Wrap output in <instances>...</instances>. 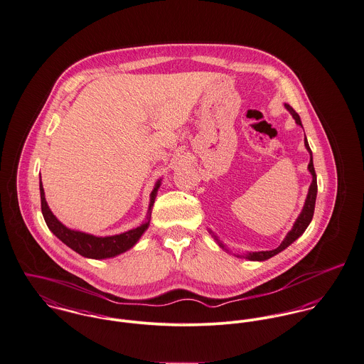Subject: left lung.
Masks as SVG:
<instances>
[{"label":"left lung","instance_id":"obj_1","mask_svg":"<svg viewBox=\"0 0 364 364\" xmlns=\"http://www.w3.org/2000/svg\"><path fill=\"white\" fill-rule=\"evenodd\" d=\"M284 107H286V109H287V112L293 116V119L296 120V122H297L299 125H301V120H300L299 114L291 109V106L284 105ZM301 127H303V125H301ZM304 145H306V149H307V151H309V154H310L309 171H310V173H311V176H313V181H311V184H310L309 194H307V198H306V202H304V206H303L301 213L299 215V218L296 219V222H294V225H293L291 230L286 235L284 240L281 242V245H279L278 248L271 250V251L248 252V254H245V255H244V258H247V259H250V261H265V259H268V258H271V257L277 255L278 252L283 251L286 247H289V245H290L291 242H294L296 239H299V237L304 233V230L307 229V226L310 225V222H311V219H313V215H314L316 198H317V176H316V170H314V164H313V154H311V149H310V146H309L307 139H304ZM215 239H216V242H219V245H220L222 248H225V245L218 240V237H216V236H215ZM237 257H240V255H237Z\"/></svg>","mask_w":364,"mask_h":364}]
</instances>
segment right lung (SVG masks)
<instances>
[{
    "mask_svg": "<svg viewBox=\"0 0 364 364\" xmlns=\"http://www.w3.org/2000/svg\"><path fill=\"white\" fill-rule=\"evenodd\" d=\"M161 187V180L155 184L152 193H151V201H149V209L146 215V222L142 223L141 226L128 230L122 235L116 236H107V237H97L93 235H87L78 230H71L67 226H64L50 210L46 198H44V190L41 180V213L43 218L48 226V229L61 240L64 244H67L70 248H73L75 252L81 254L82 257L86 258H93V259H105V258H112L119 254L125 252L131 247H134L136 242L141 239V236L145 233V230L149 226L151 220V213H152V206L155 203V198L158 194V190Z\"/></svg>",
    "mask_w": 364,
    "mask_h": 364,
    "instance_id": "1",
    "label": "right lung"
}]
</instances>
